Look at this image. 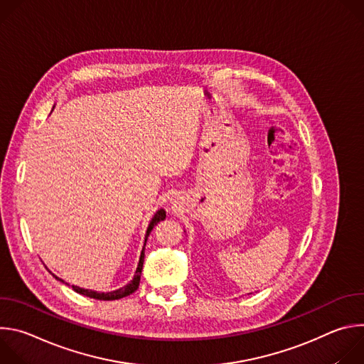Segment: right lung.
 Segmentation results:
<instances>
[{
  "mask_svg": "<svg viewBox=\"0 0 364 364\" xmlns=\"http://www.w3.org/2000/svg\"><path fill=\"white\" fill-rule=\"evenodd\" d=\"M164 219H166V212H164L163 209H161V210H159L157 213H155V216L152 218V220H151V223H149V226H148V229H146L145 242H146V237L149 236L151 230H152L155 226H157V223H160V222H161V220H164ZM142 265H144V249H142V252H141L139 264H138L136 272H135V275H134V279H132L128 285H125V287H122V288H119V289H117V291H112V292H95V291L83 289V288H79V287H75V285H72V288H73V291H75V292H77V294L86 295V296H89V298L100 299V301H114V299H121V298L128 296V295H131L132 292H135V291H136V288H138V285H139V279H141ZM55 278H56V279H59L58 277H55ZM59 281H62V279H59ZM62 282H63V281H62Z\"/></svg>",
  "mask_w": 364,
  "mask_h": 364,
  "instance_id": "add662e5",
  "label": "right lung"
}]
</instances>
